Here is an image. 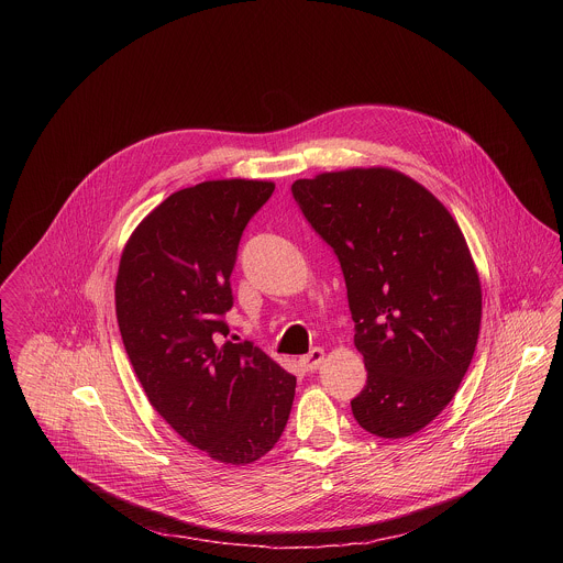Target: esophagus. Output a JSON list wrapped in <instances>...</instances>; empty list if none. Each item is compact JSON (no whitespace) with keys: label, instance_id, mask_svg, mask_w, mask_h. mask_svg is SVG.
Here are the masks:
<instances>
[{"label":"esophagus","instance_id":"34e87169","mask_svg":"<svg viewBox=\"0 0 563 563\" xmlns=\"http://www.w3.org/2000/svg\"><path fill=\"white\" fill-rule=\"evenodd\" d=\"M324 362V351L322 349H312L308 355L299 357V364L306 368V371H317Z\"/></svg>","mask_w":563,"mask_h":563}]
</instances>
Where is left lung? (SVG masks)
<instances>
[{"label":"left lung","mask_w":563,"mask_h":563,"mask_svg":"<svg viewBox=\"0 0 563 563\" xmlns=\"http://www.w3.org/2000/svg\"><path fill=\"white\" fill-rule=\"evenodd\" d=\"M340 260L368 379L351 401L362 429L407 438L455 397L475 355L482 282L451 212L395 168H346L292 184Z\"/></svg>","instance_id":"left-lung-1"}]
</instances>
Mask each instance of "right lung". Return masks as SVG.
Instances as JSON below:
<instances>
[{"label":"right lung","instance_id":"right-lung-1","mask_svg":"<svg viewBox=\"0 0 563 563\" xmlns=\"http://www.w3.org/2000/svg\"><path fill=\"white\" fill-rule=\"evenodd\" d=\"M275 184L212 179L166 197L121 253L114 306L154 409L217 462L266 455L288 422L297 379L251 342H223L230 275L249 219Z\"/></svg>","mask_w":563,"mask_h":563}]
</instances>
